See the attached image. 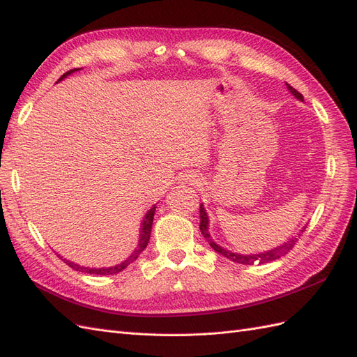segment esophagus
<instances>
[{
  "label": "esophagus",
  "instance_id": "34e87169",
  "mask_svg": "<svg viewBox=\"0 0 357 357\" xmlns=\"http://www.w3.org/2000/svg\"><path fill=\"white\" fill-rule=\"evenodd\" d=\"M189 181H195V177H193V176H190V178H189Z\"/></svg>",
  "mask_w": 357,
  "mask_h": 357
}]
</instances>
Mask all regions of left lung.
I'll use <instances>...</instances> for the list:
<instances>
[{
    "mask_svg": "<svg viewBox=\"0 0 357 357\" xmlns=\"http://www.w3.org/2000/svg\"><path fill=\"white\" fill-rule=\"evenodd\" d=\"M286 86H287L289 92H290L291 95H295V98H298L299 101H304V96H302V95H301L295 88H291V86H290L289 83H286ZM199 219H201L199 229H201V232H202V235H204V238L208 241V244L211 245V248H214V252L220 253L222 256L228 257L229 261L236 262V264L253 265V264H266V262H273V261H275V259H278V257H282V256L287 255V253L291 250V248H294V245L298 243V238L295 236V238L289 240L287 243H284V244H282V245L274 247L273 250H269V252L257 253V255H238V253H232V252H229V250H226V248H223V247L218 245V244H215V243L211 240V236H210V234H208V215H207V213H205V210H204V205H202V204H201V207H199ZM305 228H307V226H304V228H302L301 234L305 231ZM301 234H298V235H301Z\"/></svg>",
    "mask_w": 357,
    "mask_h": 357,
    "instance_id": "8db88e82",
    "label": "left lung"
}]
</instances>
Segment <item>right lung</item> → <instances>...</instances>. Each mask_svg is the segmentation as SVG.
<instances>
[{
	"instance_id": "obj_1",
	"label": "right lung",
	"mask_w": 357,
	"mask_h": 357,
	"mask_svg": "<svg viewBox=\"0 0 357 357\" xmlns=\"http://www.w3.org/2000/svg\"><path fill=\"white\" fill-rule=\"evenodd\" d=\"M77 70H79V68H74V70L67 71L66 74H62L59 80H63V79L67 77L68 74H71V73H74V71H77ZM59 80H58V82H59ZM155 210H156V207L153 205V207L150 208V210L146 213L144 219H143V222H142V228H139V240H138V247H137L135 250L132 252V255L126 259L125 262L119 264V265H116V266H110V268H86V266H80V265H77V264H73V262L67 261V259H63V262H66L68 266H71L73 269H75V271H80V273H89V274H96V275H113V274H117V273L123 271V269H125L128 265H131L134 261H137V257H138L139 255H142V252H143L144 248L147 247L149 240H150V232H152V225H153V218H155ZM61 259H62V257H61Z\"/></svg>"
}]
</instances>
